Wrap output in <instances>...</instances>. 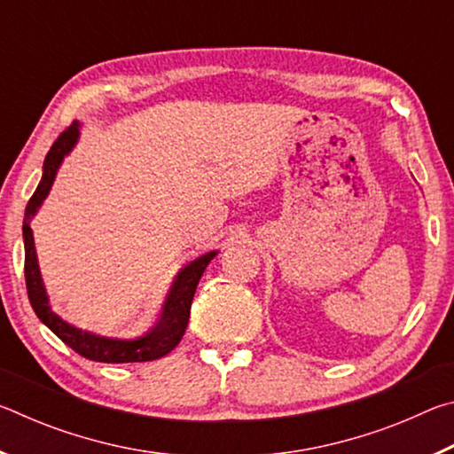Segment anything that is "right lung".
Segmentation results:
<instances>
[{
  "label": "right lung",
  "mask_w": 454,
  "mask_h": 454,
  "mask_svg": "<svg viewBox=\"0 0 454 454\" xmlns=\"http://www.w3.org/2000/svg\"><path fill=\"white\" fill-rule=\"evenodd\" d=\"M78 134H80V126L78 121H74V124L67 126L64 132L58 136V140L53 142L48 156H45L42 182L37 184L34 196L29 198V202L26 206L24 272H26V288H27L29 302H32V309L37 314V318H40L61 342H66L67 347L78 352V355L83 358L96 360V363H112V364L145 363V360L162 358L168 355V352L178 347L184 333H186L192 298H194L196 286L200 278H202L206 266H208L210 260L216 256V252H208V254L200 256L198 260H194V262L184 268V270L178 274V278H176L170 294H168V301L164 304L162 317H160L158 325L153 326L145 336L137 338V340H112V338L82 333L80 328H74L67 325V322L61 320L48 304V294H45L40 268H37L34 234H32V228H29V222H32V218L35 216V212L42 206L43 198L48 196L61 160H64L66 153L74 148L75 140H78Z\"/></svg>",
  "instance_id": "right-lung-1"
}]
</instances>
